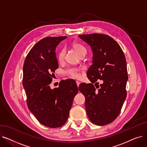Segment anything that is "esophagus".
Wrapping results in <instances>:
<instances>
[{
	"mask_svg": "<svg viewBox=\"0 0 147 147\" xmlns=\"http://www.w3.org/2000/svg\"><path fill=\"white\" fill-rule=\"evenodd\" d=\"M76 83H77V85H78V86L79 87V84H80V82H79V81H76Z\"/></svg>",
	"mask_w": 147,
	"mask_h": 147,
	"instance_id": "obj_1",
	"label": "esophagus"
}]
</instances>
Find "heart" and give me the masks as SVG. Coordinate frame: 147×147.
I'll return each instance as SVG.
<instances>
[{
    "label": "heart",
    "mask_w": 147,
    "mask_h": 147,
    "mask_svg": "<svg viewBox=\"0 0 147 147\" xmlns=\"http://www.w3.org/2000/svg\"><path fill=\"white\" fill-rule=\"evenodd\" d=\"M72 48L75 51V52L80 57H84L86 53V50L83 46L78 43H74L72 45ZM65 55V51L64 49L61 50L57 55V59L59 63L63 62L64 59ZM68 73L69 75H70L71 77H73L74 78H80V73L78 69L71 68L68 70Z\"/></svg>",
    "instance_id": "obj_1"
}]
</instances>
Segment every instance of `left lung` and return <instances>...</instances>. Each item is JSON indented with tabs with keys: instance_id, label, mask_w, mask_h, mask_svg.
Segmentation results:
<instances>
[{
	"instance_id": "left-lung-1",
	"label": "left lung",
	"mask_w": 147,
	"mask_h": 147,
	"mask_svg": "<svg viewBox=\"0 0 147 147\" xmlns=\"http://www.w3.org/2000/svg\"><path fill=\"white\" fill-rule=\"evenodd\" d=\"M79 37L93 52L92 64L87 72L92 83H83L79 87L85 97L88 117L96 125H108L117 117L126 98L128 76L125 54L119 45L108 35L94 33ZM99 79L103 81L100 86L96 84Z\"/></svg>"
}]
</instances>
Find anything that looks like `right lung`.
I'll list each match as a JSON object with an SVG mask.
<instances>
[{
    "instance_id": "obj_1",
    "label": "right lung",
    "mask_w": 147,
    "mask_h": 147,
    "mask_svg": "<svg viewBox=\"0 0 147 147\" xmlns=\"http://www.w3.org/2000/svg\"><path fill=\"white\" fill-rule=\"evenodd\" d=\"M67 36L47 37L38 41L30 51L23 65L22 85L30 111L43 125L57 128L68 117L78 88L73 79L60 82L59 87L50 84L58 68L55 49Z\"/></svg>"
}]
</instances>
